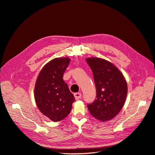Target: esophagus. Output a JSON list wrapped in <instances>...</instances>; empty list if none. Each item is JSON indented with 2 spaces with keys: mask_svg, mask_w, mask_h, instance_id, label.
I'll return each mask as SVG.
<instances>
[{
  "mask_svg": "<svg viewBox=\"0 0 155 155\" xmlns=\"http://www.w3.org/2000/svg\"><path fill=\"white\" fill-rule=\"evenodd\" d=\"M81 96H82V94L81 93H76L74 94V96L76 100L80 99L81 97Z\"/></svg>",
  "mask_w": 155,
  "mask_h": 155,
  "instance_id": "obj_1",
  "label": "esophagus"
}]
</instances>
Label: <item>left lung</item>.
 Returning a JSON list of instances; mask_svg holds the SVG:
<instances>
[{
	"label": "left lung",
	"mask_w": 155,
	"mask_h": 155,
	"mask_svg": "<svg viewBox=\"0 0 155 155\" xmlns=\"http://www.w3.org/2000/svg\"><path fill=\"white\" fill-rule=\"evenodd\" d=\"M93 72L96 99L87 104L90 114L96 119L110 120L120 113L128 93L126 81L121 71L112 63L98 58H87Z\"/></svg>",
	"instance_id": "left-lung-1"
}]
</instances>
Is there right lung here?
Returning a JSON list of instances; mask_svg holds the SVG:
<instances>
[{
    "instance_id": "1",
    "label": "right lung",
    "mask_w": 155,
    "mask_h": 155,
    "mask_svg": "<svg viewBox=\"0 0 155 155\" xmlns=\"http://www.w3.org/2000/svg\"><path fill=\"white\" fill-rule=\"evenodd\" d=\"M71 59L55 58L45 64L38 77L34 97L40 111L54 122L62 120L70 113L75 99L62 79Z\"/></svg>"
}]
</instances>
